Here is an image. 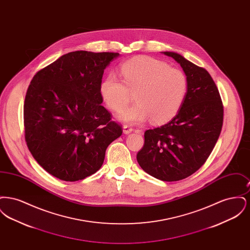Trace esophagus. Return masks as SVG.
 <instances>
[{"mask_svg":"<svg viewBox=\"0 0 250 250\" xmlns=\"http://www.w3.org/2000/svg\"><path fill=\"white\" fill-rule=\"evenodd\" d=\"M123 131H124V133H125V134H129V133H131V132L133 131V128L131 127L129 125H124V126H123Z\"/></svg>","mask_w":250,"mask_h":250,"instance_id":"obj_1","label":"esophagus"}]
</instances>
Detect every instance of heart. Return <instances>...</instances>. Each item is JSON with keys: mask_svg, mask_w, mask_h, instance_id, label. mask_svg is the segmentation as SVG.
<instances>
[{"mask_svg": "<svg viewBox=\"0 0 250 250\" xmlns=\"http://www.w3.org/2000/svg\"><path fill=\"white\" fill-rule=\"evenodd\" d=\"M120 71L123 81L108 73L99 85L103 101L116 112L127 107L135 95L138 103L122 112L120 119L129 123L151 119L155 125H164L176 116L188 91L184 72L152 57L126 61Z\"/></svg>", "mask_w": 250, "mask_h": 250, "instance_id": "b5f03b06", "label": "heart"}]
</instances>
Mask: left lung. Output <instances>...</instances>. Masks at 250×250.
I'll use <instances>...</instances> for the list:
<instances>
[{"label":"left lung","mask_w":250,"mask_h":250,"mask_svg":"<svg viewBox=\"0 0 250 250\" xmlns=\"http://www.w3.org/2000/svg\"><path fill=\"white\" fill-rule=\"evenodd\" d=\"M164 54L180 63L187 75L188 95L169 123L145 131L137 160L153 177L174 182L190 176L205 163L222 129L224 109L218 89L206 69L178 53Z\"/></svg>","instance_id":"left-lung-1"}]
</instances>
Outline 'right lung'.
Instances as JSON below:
<instances>
[{
	"instance_id": "1",
	"label": "right lung",
	"mask_w": 250,
	"mask_h": 250,
	"mask_svg": "<svg viewBox=\"0 0 250 250\" xmlns=\"http://www.w3.org/2000/svg\"><path fill=\"white\" fill-rule=\"evenodd\" d=\"M115 52L78 50L34 76L24 101L25 141L49 174L75 182L96 172L122 126L101 103L104 69Z\"/></svg>"
}]
</instances>
